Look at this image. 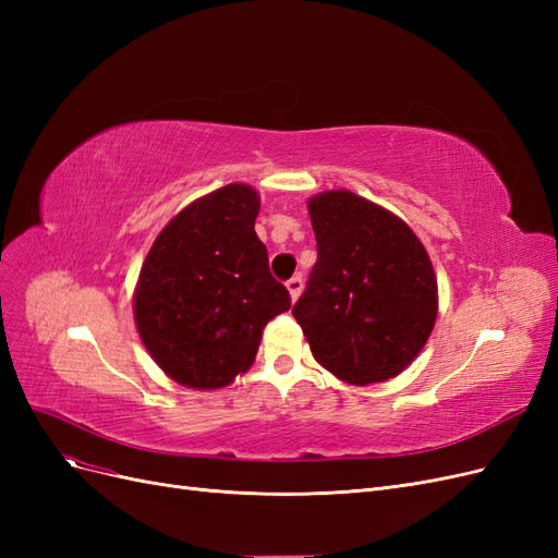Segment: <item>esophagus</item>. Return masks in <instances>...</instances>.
<instances>
[{
  "label": "esophagus",
  "instance_id": "1",
  "mask_svg": "<svg viewBox=\"0 0 558 558\" xmlns=\"http://www.w3.org/2000/svg\"><path fill=\"white\" fill-rule=\"evenodd\" d=\"M302 277H291L289 281H286V289H289V293H291V300L295 302L298 298H300V293H302Z\"/></svg>",
  "mask_w": 558,
  "mask_h": 558
}]
</instances>
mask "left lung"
Returning a JSON list of instances; mask_svg holds the SVG:
<instances>
[{
  "label": "left lung",
  "instance_id": "1",
  "mask_svg": "<svg viewBox=\"0 0 558 558\" xmlns=\"http://www.w3.org/2000/svg\"><path fill=\"white\" fill-rule=\"evenodd\" d=\"M316 263L293 305L314 359L349 384L391 379L437 316L428 253L398 216L349 191L310 199Z\"/></svg>",
  "mask_w": 558,
  "mask_h": 558
}]
</instances>
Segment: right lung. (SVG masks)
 <instances>
[{
	"label": "right lung",
	"instance_id": "obj_1",
	"mask_svg": "<svg viewBox=\"0 0 558 558\" xmlns=\"http://www.w3.org/2000/svg\"><path fill=\"white\" fill-rule=\"evenodd\" d=\"M258 193L230 183L177 214L144 260L134 320L174 381L221 388L256 359L269 318L291 310L256 230Z\"/></svg>",
	"mask_w": 558,
	"mask_h": 558
}]
</instances>
